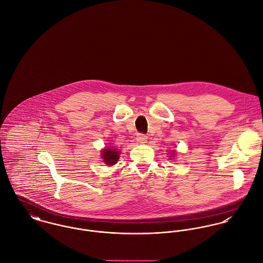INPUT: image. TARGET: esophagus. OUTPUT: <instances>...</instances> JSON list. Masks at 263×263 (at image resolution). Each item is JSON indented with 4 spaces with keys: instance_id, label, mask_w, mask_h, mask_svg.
<instances>
[{
    "instance_id": "1",
    "label": "esophagus",
    "mask_w": 263,
    "mask_h": 263,
    "mask_svg": "<svg viewBox=\"0 0 263 263\" xmlns=\"http://www.w3.org/2000/svg\"><path fill=\"white\" fill-rule=\"evenodd\" d=\"M137 141L140 142V143H145L146 140H147V136L145 134H142V133H138L137 134V137H136Z\"/></svg>"
}]
</instances>
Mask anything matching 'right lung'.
<instances>
[{"instance_id": "add662e5", "label": "right lung", "mask_w": 263, "mask_h": 263, "mask_svg": "<svg viewBox=\"0 0 263 263\" xmlns=\"http://www.w3.org/2000/svg\"><path fill=\"white\" fill-rule=\"evenodd\" d=\"M103 159L104 161L108 164V165H114L115 163H117L118 158H119V151L116 149H112V148H106L105 150H103Z\"/></svg>"}]
</instances>
